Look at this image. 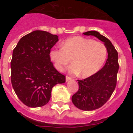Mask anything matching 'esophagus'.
<instances>
[{"mask_svg":"<svg viewBox=\"0 0 133 133\" xmlns=\"http://www.w3.org/2000/svg\"><path fill=\"white\" fill-rule=\"evenodd\" d=\"M72 79V78H70V77H68V76H66V82H68V81H70V80Z\"/></svg>","mask_w":133,"mask_h":133,"instance_id":"esophagus-1","label":"esophagus"}]
</instances>
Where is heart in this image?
Wrapping results in <instances>:
<instances>
[{
  "instance_id": "obj_1",
  "label": "heart",
  "mask_w": 133,
  "mask_h": 133,
  "mask_svg": "<svg viewBox=\"0 0 133 133\" xmlns=\"http://www.w3.org/2000/svg\"><path fill=\"white\" fill-rule=\"evenodd\" d=\"M107 56V49L103 43L82 36L71 37L62 43V49H52L49 56L54 66L63 71L72 59L70 73L86 78L101 69Z\"/></svg>"
}]
</instances>
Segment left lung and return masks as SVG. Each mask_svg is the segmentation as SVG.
Listing matches in <instances>:
<instances>
[{
    "mask_svg": "<svg viewBox=\"0 0 133 133\" xmlns=\"http://www.w3.org/2000/svg\"><path fill=\"white\" fill-rule=\"evenodd\" d=\"M83 34L95 36L103 42L108 52L106 63L102 69L85 79L77 81L79 88L72 97L76 107L83 110H93L104 105L115 90L119 68L118 52L111 42L98 32L91 30Z\"/></svg>",
    "mask_w": 133,
    "mask_h": 133,
    "instance_id": "left-lung-1",
    "label": "left lung"
}]
</instances>
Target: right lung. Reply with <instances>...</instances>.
I'll list each match as a JSON object with an SVG mask.
<instances>
[{
    "label": "right lung",
    "mask_w": 133,
    "mask_h": 133,
    "mask_svg": "<svg viewBox=\"0 0 133 133\" xmlns=\"http://www.w3.org/2000/svg\"><path fill=\"white\" fill-rule=\"evenodd\" d=\"M58 36L35 30L20 39L10 62L11 83L15 93L29 107H41L49 103L54 86L65 83L50 62L49 52Z\"/></svg>",
    "instance_id": "obj_1"
}]
</instances>
